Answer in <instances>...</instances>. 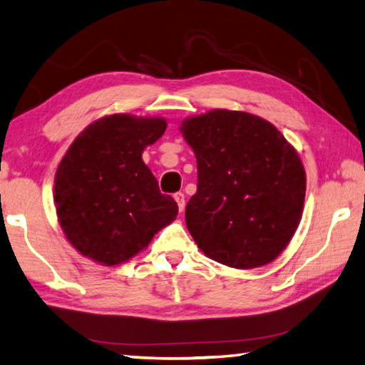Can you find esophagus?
Masks as SVG:
<instances>
[{
    "mask_svg": "<svg viewBox=\"0 0 365 365\" xmlns=\"http://www.w3.org/2000/svg\"><path fill=\"white\" fill-rule=\"evenodd\" d=\"M175 200H176V204H178L179 212H182L184 210V204H186V197H184L182 192H176L175 194Z\"/></svg>",
    "mask_w": 365,
    "mask_h": 365,
    "instance_id": "34e87169",
    "label": "esophagus"
}]
</instances>
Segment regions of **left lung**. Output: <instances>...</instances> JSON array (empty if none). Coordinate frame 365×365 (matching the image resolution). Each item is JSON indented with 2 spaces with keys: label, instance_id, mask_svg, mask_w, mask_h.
Returning <instances> with one entry per match:
<instances>
[{
  "label": "left lung",
  "instance_id": "1",
  "mask_svg": "<svg viewBox=\"0 0 365 365\" xmlns=\"http://www.w3.org/2000/svg\"><path fill=\"white\" fill-rule=\"evenodd\" d=\"M197 158L186 225L200 250L232 268L262 267L283 252L302 217L306 173L297 152L265 119L213 110L184 119Z\"/></svg>",
  "mask_w": 365,
  "mask_h": 365
}]
</instances>
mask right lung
<instances>
[{
    "instance_id": "1",
    "label": "right lung",
    "mask_w": 365,
    "mask_h": 365,
    "mask_svg": "<svg viewBox=\"0 0 365 365\" xmlns=\"http://www.w3.org/2000/svg\"><path fill=\"white\" fill-rule=\"evenodd\" d=\"M163 118L111 115L77 135L58 166L55 202L68 241L98 264L118 265L148 246L178 215L142 161L163 135Z\"/></svg>"
}]
</instances>
